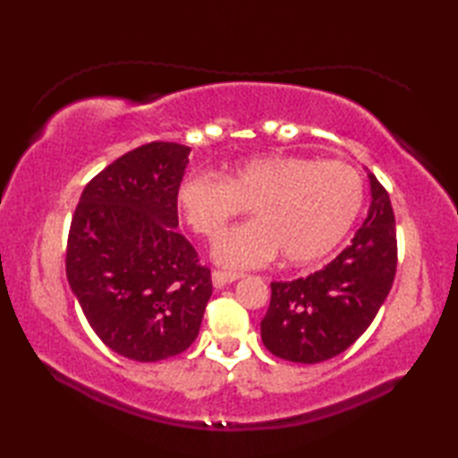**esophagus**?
<instances>
[{"instance_id": "obj_1", "label": "esophagus", "mask_w": 458, "mask_h": 458, "mask_svg": "<svg viewBox=\"0 0 458 458\" xmlns=\"http://www.w3.org/2000/svg\"><path fill=\"white\" fill-rule=\"evenodd\" d=\"M240 277H244V274H236V271H220V269H214L212 271V285L220 289L224 285L232 284V281H236Z\"/></svg>"}]
</instances>
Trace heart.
Here are the masks:
<instances>
[{
    "label": "heart",
    "mask_w": 458,
    "mask_h": 458,
    "mask_svg": "<svg viewBox=\"0 0 458 458\" xmlns=\"http://www.w3.org/2000/svg\"><path fill=\"white\" fill-rule=\"evenodd\" d=\"M362 197V179L350 165L279 153L232 165L224 179L191 174L177 191L181 214L202 238L251 207L254 222L214 242L212 256L226 267L264 266L279 251L293 266L323 259L348 234Z\"/></svg>",
    "instance_id": "heart-1"
}]
</instances>
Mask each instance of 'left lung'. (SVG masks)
I'll list each match as a JSON object with an SVG mask.
<instances>
[{"label":"left lung","mask_w":458,"mask_h":458,"mask_svg":"<svg viewBox=\"0 0 458 458\" xmlns=\"http://www.w3.org/2000/svg\"><path fill=\"white\" fill-rule=\"evenodd\" d=\"M372 202L350 246L323 269L274 281L261 343L277 358L317 364L352 346L390 293L397 242L390 197L368 173Z\"/></svg>","instance_id":"8db88e82"}]
</instances>
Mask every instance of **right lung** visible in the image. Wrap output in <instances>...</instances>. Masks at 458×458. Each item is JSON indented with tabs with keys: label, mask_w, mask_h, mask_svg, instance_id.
<instances>
[{
	"label": "right lung",
	"mask_w": 458,
	"mask_h": 458,
	"mask_svg": "<svg viewBox=\"0 0 458 458\" xmlns=\"http://www.w3.org/2000/svg\"><path fill=\"white\" fill-rule=\"evenodd\" d=\"M191 148L153 141L86 184L66 244V277L102 343L135 362L184 352L212 295L210 269L177 232Z\"/></svg>",
	"instance_id": "obj_1"
}]
</instances>
